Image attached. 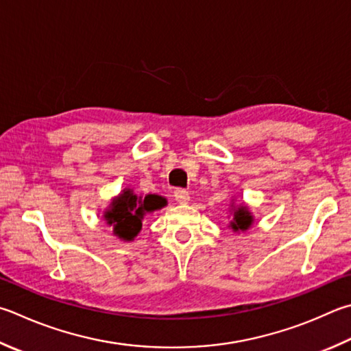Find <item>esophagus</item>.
Segmentation results:
<instances>
[{"label": "esophagus", "mask_w": 351, "mask_h": 351, "mask_svg": "<svg viewBox=\"0 0 351 351\" xmlns=\"http://www.w3.org/2000/svg\"><path fill=\"white\" fill-rule=\"evenodd\" d=\"M175 199L180 202V204H187L190 201V193L187 192V190L184 189H178L175 190Z\"/></svg>", "instance_id": "obj_1"}]
</instances>
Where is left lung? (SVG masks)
<instances>
[{"instance_id": "1", "label": "left lung", "mask_w": 351, "mask_h": 351, "mask_svg": "<svg viewBox=\"0 0 351 351\" xmlns=\"http://www.w3.org/2000/svg\"><path fill=\"white\" fill-rule=\"evenodd\" d=\"M233 219L230 221V227L233 232H245L253 224V216L248 212L247 206H232Z\"/></svg>"}]
</instances>
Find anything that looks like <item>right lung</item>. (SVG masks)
Returning a JSON list of instances; mask_svg holds the SVG:
<instances>
[{"instance_id":"right-lung-1","label":"right lung","mask_w":351,"mask_h":351,"mask_svg":"<svg viewBox=\"0 0 351 351\" xmlns=\"http://www.w3.org/2000/svg\"><path fill=\"white\" fill-rule=\"evenodd\" d=\"M167 206V199L159 195L138 196L133 190L124 189L114 197L104 212V219L113 227V234L123 241H133L143 227V219L147 213Z\"/></svg>"}]
</instances>
